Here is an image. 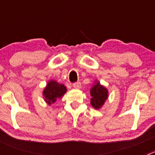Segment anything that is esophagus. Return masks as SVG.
<instances>
[{
	"mask_svg": "<svg viewBox=\"0 0 155 155\" xmlns=\"http://www.w3.org/2000/svg\"><path fill=\"white\" fill-rule=\"evenodd\" d=\"M73 86L76 89H79L81 87V82H74L73 85Z\"/></svg>",
	"mask_w": 155,
	"mask_h": 155,
	"instance_id": "1",
	"label": "esophagus"
}]
</instances>
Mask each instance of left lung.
<instances>
[{"label": "left lung", "mask_w": 155, "mask_h": 155, "mask_svg": "<svg viewBox=\"0 0 155 155\" xmlns=\"http://www.w3.org/2000/svg\"><path fill=\"white\" fill-rule=\"evenodd\" d=\"M91 104L94 109H99L103 107L108 98V90L96 81L91 88Z\"/></svg>", "instance_id": "8db88e82"}]
</instances>
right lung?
Instances as JSON below:
<instances>
[{
  "label": "right lung",
  "instance_id": "add662e5",
  "mask_svg": "<svg viewBox=\"0 0 155 155\" xmlns=\"http://www.w3.org/2000/svg\"><path fill=\"white\" fill-rule=\"evenodd\" d=\"M66 92L67 87L63 84H59L56 81L51 80L43 90V95L44 101L48 105H51L57 101L58 98L62 97Z\"/></svg>",
  "mask_w": 155,
  "mask_h": 155
}]
</instances>
